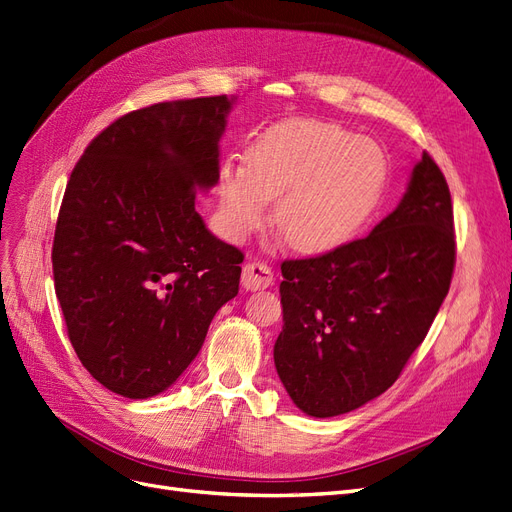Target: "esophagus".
Segmentation results:
<instances>
[{
    "label": "esophagus",
    "mask_w": 512,
    "mask_h": 512,
    "mask_svg": "<svg viewBox=\"0 0 512 512\" xmlns=\"http://www.w3.org/2000/svg\"><path fill=\"white\" fill-rule=\"evenodd\" d=\"M274 285V272L261 261H251L242 268V287L246 291H259Z\"/></svg>",
    "instance_id": "obj_1"
}]
</instances>
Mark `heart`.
I'll list each match as a JSON object with an SVG mask.
<instances>
[{"mask_svg": "<svg viewBox=\"0 0 512 512\" xmlns=\"http://www.w3.org/2000/svg\"><path fill=\"white\" fill-rule=\"evenodd\" d=\"M390 177L388 154L373 139L320 120L268 128L246 151L225 160L217 198L225 234L244 240L274 219L295 251L320 255L348 244L380 206Z\"/></svg>", "mask_w": 512, "mask_h": 512, "instance_id": "b5f03b06", "label": "heart"}]
</instances>
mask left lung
I'll return each mask as SVG.
<instances>
[{
  "mask_svg": "<svg viewBox=\"0 0 512 512\" xmlns=\"http://www.w3.org/2000/svg\"><path fill=\"white\" fill-rule=\"evenodd\" d=\"M456 266L447 181L426 151L371 234L282 263L274 365L291 401L333 418L386 392L437 316Z\"/></svg>",
  "mask_w": 512,
  "mask_h": 512,
  "instance_id": "1",
  "label": "left lung"
}]
</instances>
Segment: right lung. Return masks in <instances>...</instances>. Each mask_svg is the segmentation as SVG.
<instances>
[{
  "instance_id": "add662e5",
  "label": "right lung",
  "mask_w": 512,
  "mask_h": 512,
  "mask_svg": "<svg viewBox=\"0 0 512 512\" xmlns=\"http://www.w3.org/2000/svg\"><path fill=\"white\" fill-rule=\"evenodd\" d=\"M234 101L221 94L130 111L90 141L69 177L54 291L82 365L126 399L173 386L217 310L238 295L244 257L196 211V194L217 183Z\"/></svg>"
}]
</instances>
